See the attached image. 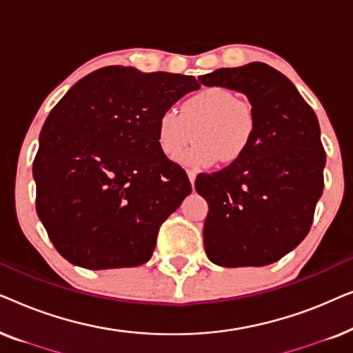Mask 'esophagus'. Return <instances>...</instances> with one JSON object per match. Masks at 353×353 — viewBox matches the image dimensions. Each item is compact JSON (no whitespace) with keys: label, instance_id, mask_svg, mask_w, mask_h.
<instances>
[{"label":"esophagus","instance_id":"esophagus-1","mask_svg":"<svg viewBox=\"0 0 353 353\" xmlns=\"http://www.w3.org/2000/svg\"><path fill=\"white\" fill-rule=\"evenodd\" d=\"M188 178H190L191 185H192V188H194V181H196V172H192V170H188Z\"/></svg>","mask_w":353,"mask_h":353}]
</instances>
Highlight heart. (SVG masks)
I'll list each match as a JSON object with an SVG mask.
<instances>
[{"instance_id": "1", "label": "heart", "mask_w": 353, "mask_h": 353, "mask_svg": "<svg viewBox=\"0 0 353 353\" xmlns=\"http://www.w3.org/2000/svg\"><path fill=\"white\" fill-rule=\"evenodd\" d=\"M195 130L196 144L181 151ZM257 117L248 101L238 99L231 90L207 86L185 99L181 112L168 108L156 120V139L161 152L181 165L207 168L221 161H239L252 143Z\"/></svg>"}]
</instances>
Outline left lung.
Masks as SVG:
<instances>
[{
    "mask_svg": "<svg viewBox=\"0 0 353 353\" xmlns=\"http://www.w3.org/2000/svg\"><path fill=\"white\" fill-rule=\"evenodd\" d=\"M248 96L257 130L239 161L196 178L209 204L204 248L220 267H265L296 249L310 231L323 194L326 152L320 125L292 81L263 62L199 77Z\"/></svg>",
    "mask_w": 353,
    "mask_h": 353,
    "instance_id": "8db88e82",
    "label": "left lung"
}]
</instances>
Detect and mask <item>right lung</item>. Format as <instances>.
Instances as JSON below:
<instances>
[{"instance_id":"1","label":"right lung","mask_w":353,"mask_h":353,"mask_svg":"<svg viewBox=\"0 0 353 353\" xmlns=\"http://www.w3.org/2000/svg\"><path fill=\"white\" fill-rule=\"evenodd\" d=\"M191 75L109 65L77 81L48 115L33 161L37 214L70 263L138 267L191 183L157 146L162 110L199 90Z\"/></svg>"}]
</instances>
